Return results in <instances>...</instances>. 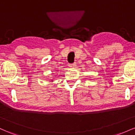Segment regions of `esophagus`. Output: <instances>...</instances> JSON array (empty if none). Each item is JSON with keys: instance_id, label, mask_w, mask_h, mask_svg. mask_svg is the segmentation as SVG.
Segmentation results:
<instances>
[{"instance_id": "obj_1", "label": "esophagus", "mask_w": 135, "mask_h": 135, "mask_svg": "<svg viewBox=\"0 0 135 135\" xmlns=\"http://www.w3.org/2000/svg\"><path fill=\"white\" fill-rule=\"evenodd\" d=\"M75 66H76V63H71V64H70V65H69V66H70V67H75Z\"/></svg>"}]
</instances>
